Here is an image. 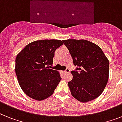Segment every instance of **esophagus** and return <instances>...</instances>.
<instances>
[{"mask_svg":"<svg viewBox=\"0 0 122 122\" xmlns=\"http://www.w3.org/2000/svg\"><path fill=\"white\" fill-rule=\"evenodd\" d=\"M70 69L69 68H66V69L65 71V73H70Z\"/></svg>","mask_w":122,"mask_h":122,"instance_id":"esophagus-1","label":"esophagus"}]
</instances>
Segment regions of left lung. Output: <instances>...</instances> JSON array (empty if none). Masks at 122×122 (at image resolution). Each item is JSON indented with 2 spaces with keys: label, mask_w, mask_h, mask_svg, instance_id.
I'll return each instance as SVG.
<instances>
[{
  "label": "left lung",
  "mask_w": 122,
  "mask_h": 122,
  "mask_svg": "<svg viewBox=\"0 0 122 122\" xmlns=\"http://www.w3.org/2000/svg\"><path fill=\"white\" fill-rule=\"evenodd\" d=\"M70 51L73 65V79L68 82L71 94L82 102L99 96L108 83L109 61L102 49L85 40L68 39L63 41Z\"/></svg>",
  "instance_id": "8db88e82"
}]
</instances>
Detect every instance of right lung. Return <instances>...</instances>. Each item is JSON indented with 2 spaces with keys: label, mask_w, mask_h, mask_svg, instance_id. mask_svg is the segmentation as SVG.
<instances>
[{
  "label": "right lung",
  "mask_w": 122,
  "mask_h": 122,
  "mask_svg": "<svg viewBox=\"0 0 122 122\" xmlns=\"http://www.w3.org/2000/svg\"><path fill=\"white\" fill-rule=\"evenodd\" d=\"M63 44L59 40H41L28 44L16 58V74L20 87L35 100L47 98L61 80L51 68L54 52Z\"/></svg>",
  "instance_id": "obj_1"
}]
</instances>
